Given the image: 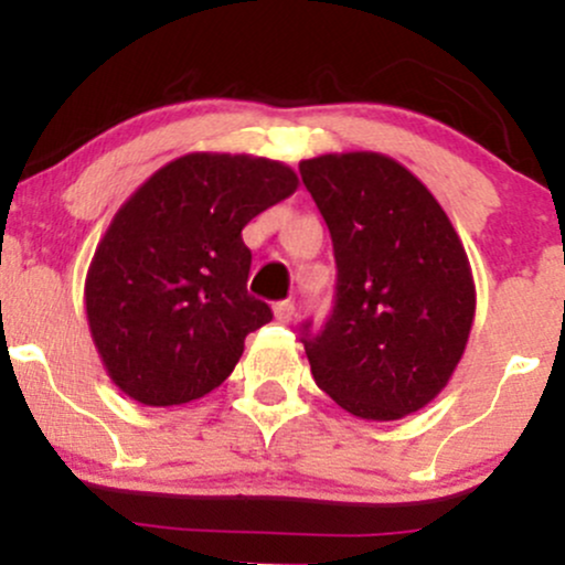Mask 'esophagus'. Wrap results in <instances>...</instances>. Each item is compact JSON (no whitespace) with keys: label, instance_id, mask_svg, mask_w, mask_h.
<instances>
[{"label":"esophagus","instance_id":"34e87169","mask_svg":"<svg viewBox=\"0 0 565 565\" xmlns=\"http://www.w3.org/2000/svg\"><path fill=\"white\" fill-rule=\"evenodd\" d=\"M274 319H276L278 323H289L291 319H295V305H291L289 300L276 302V305H274Z\"/></svg>","mask_w":565,"mask_h":565}]
</instances>
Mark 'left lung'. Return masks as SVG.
I'll return each mask as SVG.
<instances>
[{
    "mask_svg": "<svg viewBox=\"0 0 565 565\" xmlns=\"http://www.w3.org/2000/svg\"><path fill=\"white\" fill-rule=\"evenodd\" d=\"M300 174L337 263L332 319L302 340L316 385L359 419H404L449 385L468 348L476 281L462 238L385 153H321Z\"/></svg>",
    "mask_w": 565,
    "mask_h": 565,
    "instance_id": "8db88e82",
    "label": "left lung"
}]
</instances>
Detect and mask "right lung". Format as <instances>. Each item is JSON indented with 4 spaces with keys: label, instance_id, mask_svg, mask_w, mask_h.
<instances>
[{
    "label": "right lung",
    "instance_id": "right-lung-1",
    "mask_svg": "<svg viewBox=\"0 0 565 565\" xmlns=\"http://www.w3.org/2000/svg\"><path fill=\"white\" fill-rule=\"evenodd\" d=\"M297 185L284 161L193 151L119 206L84 278V310L121 393L174 406L228 380L246 334L274 319L246 295L252 252L242 228Z\"/></svg>",
    "mask_w": 565,
    "mask_h": 565
}]
</instances>
